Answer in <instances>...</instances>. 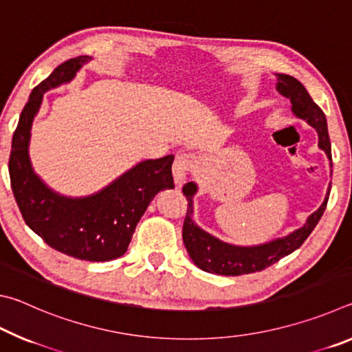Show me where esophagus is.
<instances>
[{"instance_id": "esophagus-1", "label": "esophagus", "mask_w": 352, "mask_h": 352, "mask_svg": "<svg viewBox=\"0 0 352 352\" xmlns=\"http://www.w3.org/2000/svg\"><path fill=\"white\" fill-rule=\"evenodd\" d=\"M194 168V160L188 153H178L175 157L174 166H172V174H174L175 183L180 186V184L186 180V177L190 170Z\"/></svg>"}]
</instances>
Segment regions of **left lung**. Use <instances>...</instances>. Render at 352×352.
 Masks as SVG:
<instances>
[{"mask_svg": "<svg viewBox=\"0 0 352 352\" xmlns=\"http://www.w3.org/2000/svg\"><path fill=\"white\" fill-rule=\"evenodd\" d=\"M276 90L284 98L290 99L292 111L295 113V116L305 119L309 126H312L318 132V146L321 151L326 152L332 168L331 141L323 110L314 102V99L307 93L305 85L300 80H296L295 77L287 74H276ZM329 190L331 189H327L324 201L318 210L311 214L306 223L301 228L295 230L294 233L285 237H279V239L272 242L262 243V245L237 247L222 242L195 225L192 220V197L197 192V184L189 182L183 186V194L188 200V211L183 222L184 247H186L194 264L208 273H216V275L223 276H239L261 272L273 265L279 259H283L284 256L294 253L296 248H300L305 243L309 234L312 233L315 226L320 222L321 216H323L327 199H329Z\"/></svg>", "mask_w": 352, "mask_h": 352, "instance_id": "left-lung-1", "label": "left lung"}]
</instances>
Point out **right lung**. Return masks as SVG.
Wrapping results in <instances>:
<instances>
[{
	"mask_svg": "<svg viewBox=\"0 0 352 352\" xmlns=\"http://www.w3.org/2000/svg\"><path fill=\"white\" fill-rule=\"evenodd\" d=\"M88 60L91 57L69 58L34 88L12 138L9 175L21 216L35 234L63 254L105 262L127 252L148 204L160 190L174 188V155L141 162L102 190L82 199L63 197L40 180L28 153L34 116L43 93L69 82Z\"/></svg>",
	"mask_w": 352,
	"mask_h": 352,
	"instance_id": "add662e5",
	"label": "right lung"
}]
</instances>
